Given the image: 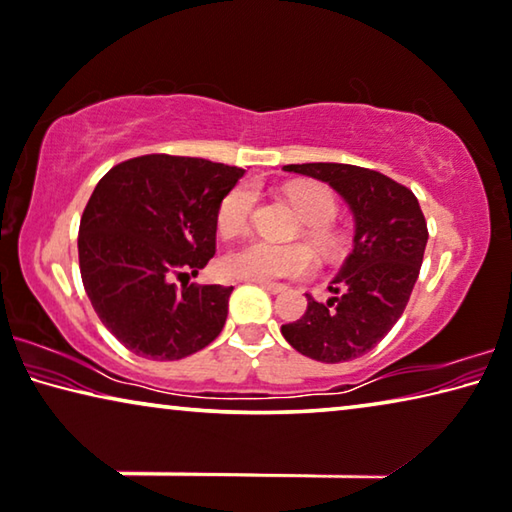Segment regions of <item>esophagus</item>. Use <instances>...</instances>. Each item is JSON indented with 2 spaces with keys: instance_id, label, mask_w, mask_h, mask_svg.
<instances>
[{
  "instance_id": "esophagus-1",
  "label": "esophagus",
  "mask_w": 512,
  "mask_h": 512,
  "mask_svg": "<svg viewBox=\"0 0 512 512\" xmlns=\"http://www.w3.org/2000/svg\"><path fill=\"white\" fill-rule=\"evenodd\" d=\"M258 286L261 288H265V290H270V293H283V290H286V286H283V283H274V281H256Z\"/></svg>"
}]
</instances>
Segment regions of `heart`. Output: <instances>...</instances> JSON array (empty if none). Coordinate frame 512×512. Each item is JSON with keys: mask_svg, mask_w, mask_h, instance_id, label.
<instances>
[{"mask_svg": "<svg viewBox=\"0 0 512 512\" xmlns=\"http://www.w3.org/2000/svg\"><path fill=\"white\" fill-rule=\"evenodd\" d=\"M286 199L306 222V231L313 242L334 254L341 247V238L329 226L336 217V199L327 187L316 183H295L286 187ZM254 210V192L247 185H238L224 196L217 212V229L224 238L245 233ZM226 277L242 281H281L309 277L316 270V254L306 245H274L265 240H251L247 245L229 251L222 261Z\"/></svg>", "mask_w": 512, "mask_h": 512, "instance_id": "obj_1", "label": "heart"}]
</instances>
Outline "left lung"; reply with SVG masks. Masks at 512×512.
<instances>
[{"mask_svg":"<svg viewBox=\"0 0 512 512\" xmlns=\"http://www.w3.org/2000/svg\"><path fill=\"white\" fill-rule=\"evenodd\" d=\"M283 171L329 183L355 215V245L322 304L306 295L300 320L281 334L304 357L341 364L371 352L403 316L419 277L428 226L412 190L355 164H286Z\"/></svg>","mask_w":512,"mask_h":512,"instance_id":"1","label":"left lung"}]
</instances>
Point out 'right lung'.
Wrapping results in <instances>:
<instances>
[{
    "mask_svg": "<svg viewBox=\"0 0 512 512\" xmlns=\"http://www.w3.org/2000/svg\"><path fill=\"white\" fill-rule=\"evenodd\" d=\"M245 169L141 155L100 178L82 212L80 272L109 332L139 357L178 361L222 332L233 286L187 279L215 256L217 212Z\"/></svg>",
    "mask_w": 512,
    "mask_h": 512,
    "instance_id": "right-lung-1",
    "label": "right lung"
}]
</instances>
